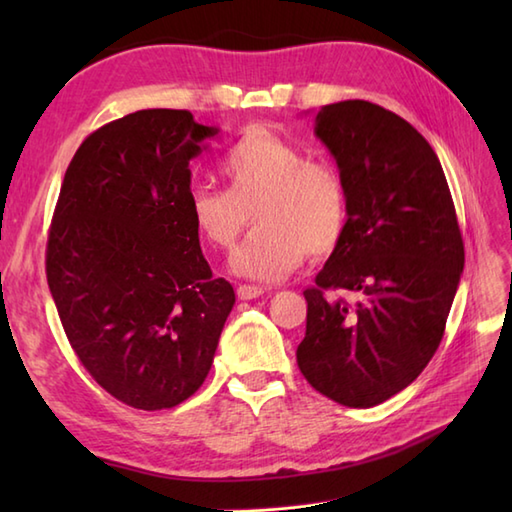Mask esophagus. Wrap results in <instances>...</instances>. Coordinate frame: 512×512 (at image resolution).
Listing matches in <instances>:
<instances>
[{
	"instance_id": "1",
	"label": "esophagus",
	"mask_w": 512,
	"mask_h": 512,
	"mask_svg": "<svg viewBox=\"0 0 512 512\" xmlns=\"http://www.w3.org/2000/svg\"><path fill=\"white\" fill-rule=\"evenodd\" d=\"M264 292H266V288H262V286H248V284H244V286L237 288V297L244 299V301H250V299L262 297Z\"/></svg>"
}]
</instances>
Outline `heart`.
<instances>
[{"label": "heart", "mask_w": 512, "mask_h": 512, "mask_svg": "<svg viewBox=\"0 0 512 512\" xmlns=\"http://www.w3.org/2000/svg\"><path fill=\"white\" fill-rule=\"evenodd\" d=\"M220 171L226 189L198 184L189 191L195 231L211 246L228 250L255 211L257 231L235 250L233 273L253 281H279L306 255L336 248L350 217L341 176L328 160L268 129L253 127L226 151Z\"/></svg>", "instance_id": "obj_1"}]
</instances>
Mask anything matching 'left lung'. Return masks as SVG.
Segmentation results:
<instances>
[{"mask_svg":"<svg viewBox=\"0 0 512 512\" xmlns=\"http://www.w3.org/2000/svg\"><path fill=\"white\" fill-rule=\"evenodd\" d=\"M314 134L347 187L350 217L314 284L297 365L345 407L411 385L442 341L464 244L436 151L405 118L369 101L321 107ZM354 291V304L329 297Z\"/></svg>","mask_w":512,"mask_h":512,"instance_id":"left-lung-1","label":"left lung"}]
</instances>
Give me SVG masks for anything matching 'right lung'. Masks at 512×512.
Wrapping results in <instances>:
<instances>
[{
  "label": "right lung",
  "instance_id": "obj_1",
  "mask_svg": "<svg viewBox=\"0 0 512 512\" xmlns=\"http://www.w3.org/2000/svg\"><path fill=\"white\" fill-rule=\"evenodd\" d=\"M217 132L187 110L127 114L83 140L61 184L46 248L54 306L83 367L134 409L193 396L233 310L189 215V162Z\"/></svg>",
  "mask_w": 512,
  "mask_h": 512
}]
</instances>
